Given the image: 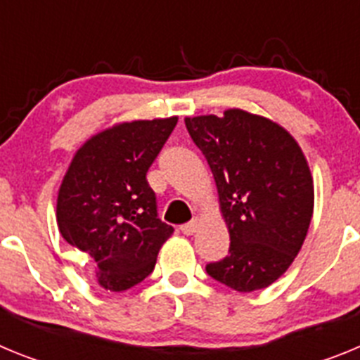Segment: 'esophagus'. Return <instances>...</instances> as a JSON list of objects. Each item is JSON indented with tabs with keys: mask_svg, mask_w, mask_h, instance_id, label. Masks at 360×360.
<instances>
[{
	"mask_svg": "<svg viewBox=\"0 0 360 360\" xmlns=\"http://www.w3.org/2000/svg\"><path fill=\"white\" fill-rule=\"evenodd\" d=\"M198 225H200L198 219H193V221H189V224L182 225V227H180V231H182L186 236H191V234H195L196 229H198Z\"/></svg>",
	"mask_w": 360,
	"mask_h": 360,
	"instance_id": "obj_1",
	"label": "esophagus"
}]
</instances>
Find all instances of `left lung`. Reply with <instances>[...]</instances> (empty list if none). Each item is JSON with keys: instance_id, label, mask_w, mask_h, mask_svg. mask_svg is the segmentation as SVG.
Here are the masks:
<instances>
[{"instance_id": "left-lung-1", "label": "left lung", "mask_w": 360, "mask_h": 360, "mask_svg": "<svg viewBox=\"0 0 360 360\" xmlns=\"http://www.w3.org/2000/svg\"><path fill=\"white\" fill-rule=\"evenodd\" d=\"M191 139L205 155L231 234L229 256L205 266L232 290L254 292L281 278L301 250L314 180L294 136L243 110L187 117Z\"/></svg>"}]
</instances>
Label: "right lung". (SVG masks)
<instances>
[{"label": "right lung", "instance_id": "add662e5", "mask_svg": "<svg viewBox=\"0 0 360 360\" xmlns=\"http://www.w3.org/2000/svg\"><path fill=\"white\" fill-rule=\"evenodd\" d=\"M176 117L117 124L73 157L59 196L57 225L72 247L94 259L98 285L122 292L144 281L173 227L158 218L146 174Z\"/></svg>", "mask_w": 360, "mask_h": 360}]
</instances>
